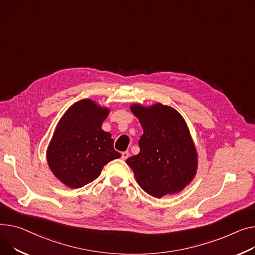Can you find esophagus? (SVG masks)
I'll use <instances>...</instances> for the list:
<instances>
[{"mask_svg":"<svg viewBox=\"0 0 255 255\" xmlns=\"http://www.w3.org/2000/svg\"><path fill=\"white\" fill-rule=\"evenodd\" d=\"M128 157H129V152L128 151H123L122 154H121L122 160H126V159H128Z\"/></svg>","mask_w":255,"mask_h":255,"instance_id":"1","label":"esophagus"}]
</instances>
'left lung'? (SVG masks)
I'll use <instances>...</instances> for the list:
<instances>
[{"instance_id":"8db88e82","label":"left lung","mask_w":255,"mask_h":255,"mask_svg":"<svg viewBox=\"0 0 255 255\" xmlns=\"http://www.w3.org/2000/svg\"><path fill=\"white\" fill-rule=\"evenodd\" d=\"M130 110L143 130L140 151L126 160L140 188L155 198L176 195L195 178L198 152L183 117L157 103L133 104Z\"/></svg>"}]
</instances>
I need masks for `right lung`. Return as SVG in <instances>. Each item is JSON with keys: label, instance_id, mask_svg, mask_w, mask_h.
Here are the masks:
<instances>
[{"label": "right lung", "instance_id": "obj_1", "mask_svg": "<svg viewBox=\"0 0 255 255\" xmlns=\"http://www.w3.org/2000/svg\"><path fill=\"white\" fill-rule=\"evenodd\" d=\"M110 112L92 99H82L60 118L46 158L50 170L64 185L82 188L96 179L106 164L121 157L114 148L112 134L101 128Z\"/></svg>", "mask_w": 255, "mask_h": 255}]
</instances>
